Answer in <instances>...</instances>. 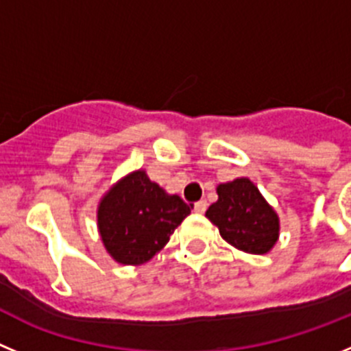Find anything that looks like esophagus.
<instances>
[{"instance_id":"obj_1","label":"esophagus","mask_w":351,"mask_h":351,"mask_svg":"<svg viewBox=\"0 0 351 351\" xmlns=\"http://www.w3.org/2000/svg\"><path fill=\"white\" fill-rule=\"evenodd\" d=\"M206 208H208V203L204 201V199H201V201H197V203L194 204L195 213H204V211H206Z\"/></svg>"}]
</instances>
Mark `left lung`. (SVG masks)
I'll use <instances>...</instances> for the list:
<instances>
[{"label":"left lung","instance_id":"8db88e82","mask_svg":"<svg viewBox=\"0 0 351 351\" xmlns=\"http://www.w3.org/2000/svg\"><path fill=\"white\" fill-rule=\"evenodd\" d=\"M219 201L206 217L219 227L220 236L248 254H267L278 239V217L248 178L222 183L217 189Z\"/></svg>","mask_w":351,"mask_h":351}]
</instances>
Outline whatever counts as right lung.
I'll return each instance as SVG.
<instances>
[{"instance_id":"obj_1","label":"right lung","mask_w":351,"mask_h":351,"mask_svg":"<svg viewBox=\"0 0 351 351\" xmlns=\"http://www.w3.org/2000/svg\"><path fill=\"white\" fill-rule=\"evenodd\" d=\"M192 204L169 195L145 171L131 173L103 197L97 226L108 254L121 264H143L169 241Z\"/></svg>"}]
</instances>
